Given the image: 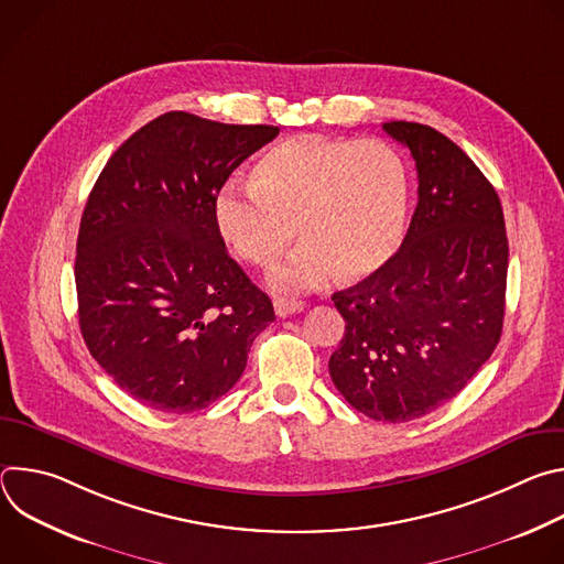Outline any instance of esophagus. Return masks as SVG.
I'll use <instances>...</instances> for the list:
<instances>
[{"mask_svg": "<svg viewBox=\"0 0 564 564\" xmlns=\"http://www.w3.org/2000/svg\"><path fill=\"white\" fill-rule=\"evenodd\" d=\"M305 303L303 301H288V299H276L274 301V312L276 316H290L296 312H303Z\"/></svg>", "mask_w": 564, "mask_h": 564, "instance_id": "esophagus-1", "label": "esophagus"}]
</instances>
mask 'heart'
Listing matches in <instances>:
<instances>
[{
    "mask_svg": "<svg viewBox=\"0 0 564 564\" xmlns=\"http://www.w3.org/2000/svg\"><path fill=\"white\" fill-rule=\"evenodd\" d=\"M409 172L383 140L294 135L254 167V181L227 183L216 223L231 250L254 265H272L292 238L303 243L272 272L279 292L326 283L335 272L361 281L381 270L404 234Z\"/></svg>",
    "mask_w": 564,
    "mask_h": 564,
    "instance_id": "1",
    "label": "heart"
}]
</instances>
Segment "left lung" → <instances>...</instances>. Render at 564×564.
<instances>
[{
	"label": "left lung",
	"mask_w": 564,
	"mask_h": 564,
	"mask_svg": "<svg viewBox=\"0 0 564 564\" xmlns=\"http://www.w3.org/2000/svg\"><path fill=\"white\" fill-rule=\"evenodd\" d=\"M417 167V207L401 248L357 285L335 292L346 333L330 377L377 422H411L451 401L496 350L509 240L498 192L444 133L383 122Z\"/></svg>",
	"instance_id": "8db88e82"
}]
</instances>
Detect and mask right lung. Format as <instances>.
Returning <instances> with one entry per match:
<instances>
[{"label": "right lung", "instance_id": "obj_1", "mask_svg": "<svg viewBox=\"0 0 564 564\" xmlns=\"http://www.w3.org/2000/svg\"><path fill=\"white\" fill-rule=\"evenodd\" d=\"M276 135L170 111L118 147L89 194L75 257L79 330L105 372L153 411L207 409L274 321L270 296L225 250L216 198Z\"/></svg>", "mask_w": 564, "mask_h": 564}]
</instances>
